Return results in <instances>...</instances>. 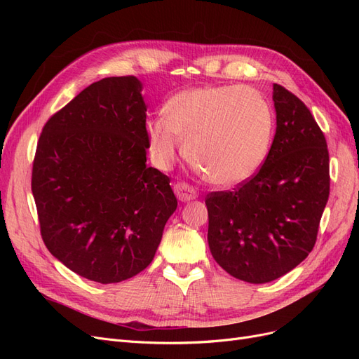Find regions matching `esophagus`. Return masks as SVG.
Here are the masks:
<instances>
[{
    "mask_svg": "<svg viewBox=\"0 0 359 359\" xmlns=\"http://www.w3.org/2000/svg\"><path fill=\"white\" fill-rule=\"evenodd\" d=\"M173 191H175L177 198L181 202H189V201H193L198 198V191L193 187H190L186 182H177L175 186H173Z\"/></svg>",
    "mask_w": 359,
    "mask_h": 359,
    "instance_id": "obj_1",
    "label": "esophagus"
}]
</instances>
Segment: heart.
<instances>
[{"label": "heart", "mask_w": 359, "mask_h": 359, "mask_svg": "<svg viewBox=\"0 0 359 359\" xmlns=\"http://www.w3.org/2000/svg\"><path fill=\"white\" fill-rule=\"evenodd\" d=\"M148 137L157 165L170 168L181 154L215 186L235 187L256 175L268 156L273 107L257 90L214 85L173 94L163 116L149 118Z\"/></svg>", "instance_id": "1"}]
</instances>
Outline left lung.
I'll return each mask as SVG.
<instances>
[{
    "label": "left lung",
    "instance_id": "8db88e82",
    "mask_svg": "<svg viewBox=\"0 0 359 359\" xmlns=\"http://www.w3.org/2000/svg\"><path fill=\"white\" fill-rule=\"evenodd\" d=\"M276 136L262 168L233 191H212L208 245L226 273L262 285L287 274L316 244L330 196L327 140L309 107L274 83Z\"/></svg>",
    "mask_w": 359,
    "mask_h": 359
}]
</instances>
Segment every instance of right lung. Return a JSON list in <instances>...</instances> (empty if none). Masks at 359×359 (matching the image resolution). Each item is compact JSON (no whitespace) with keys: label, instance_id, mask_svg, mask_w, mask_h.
Wrapping results in <instances>:
<instances>
[{"label":"right lung","instance_id":"1","mask_svg":"<svg viewBox=\"0 0 359 359\" xmlns=\"http://www.w3.org/2000/svg\"><path fill=\"white\" fill-rule=\"evenodd\" d=\"M135 76L86 86L41 130L31 190L49 252L109 285L153 262L177 210L169 177L147 166V106Z\"/></svg>","mask_w":359,"mask_h":359}]
</instances>
